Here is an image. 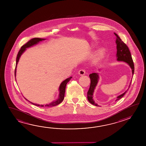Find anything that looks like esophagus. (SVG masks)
<instances>
[{
    "instance_id": "34e87169",
    "label": "esophagus",
    "mask_w": 146,
    "mask_h": 146,
    "mask_svg": "<svg viewBox=\"0 0 146 146\" xmlns=\"http://www.w3.org/2000/svg\"><path fill=\"white\" fill-rule=\"evenodd\" d=\"M85 73H86L85 70L84 69H80L79 70V71H78V74H79V75H80V76L84 75L85 74Z\"/></svg>"
}]
</instances>
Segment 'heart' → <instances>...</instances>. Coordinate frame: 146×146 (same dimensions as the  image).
<instances>
[{
    "label": "heart",
    "mask_w": 146,
    "mask_h": 146,
    "mask_svg": "<svg viewBox=\"0 0 146 146\" xmlns=\"http://www.w3.org/2000/svg\"><path fill=\"white\" fill-rule=\"evenodd\" d=\"M104 54V50L103 49H101L99 52H98L97 54L96 55V60L97 61H98L103 56V55Z\"/></svg>",
    "instance_id": "b5f03b06"
}]
</instances>
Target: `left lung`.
Here are the masks:
<instances>
[{
  "mask_svg": "<svg viewBox=\"0 0 146 146\" xmlns=\"http://www.w3.org/2000/svg\"><path fill=\"white\" fill-rule=\"evenodd\" d=\"M114 34H115V36H116V37H117L115 43L117 44V60L123 61V62H124L127 63L129 65L130 68H131L132 73V75H133L134 72V64H133V62L131 55V53L129 51V48L126 45V44H125L122 41V40L120 38L117 34H115V33H114ZM89 76L91 79V84H90V88H89L88 93H87L88 99V101L91 104L98 106L99 105L95 102V101L93 99V96L94 90L96 88L97 84H98L99 75L97 73H93L90 74ZM131 81L130 82L129 88H130V86ZM126 92L127 91H126L124 93L117 96L116 98V100L115 101H116L119 100V99H121L123 96H124Z\"/></svg>",
  "mask_w": 146,
  "mask_h": 146,
  "instance_id": "obj_1",
  "label": "left lung"
}]
</instances>
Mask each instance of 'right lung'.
Listing matches in <instances>:
<instances>
[{
    "instance_id": "obj_1",
    "label": "right lung",
    "mask_w": 146,
    "mask_h": 146,
    "mask_svg": "<svg viewBox=\"0 0 146 146\" xmlns=\"http://www.w3.org/2000/svg\"><path fill=\"white\" fill-rule=\"evenodd\" d=\"M45 38H33L31 39L30 41H29L27 43H26L25 44H24V45L22 46L21 48L19 50V52L17 54V58H16V67H15V76L16 77V68H17V65L18 64V62H19L20 58L22 55V54L24 52V51L26 50L27 48H29L31 46H34V45H36V44L40 42V41H43L45 40ZM72 77H70L68 78H67L65 79L64 81H62L61 84H60V87H59V92H60V94H59V96H58V98L56 100L53 101L52 102L50 103V104H46L45 106H47V107H52V106H54L56 105L59 104L60 103L62 102L64 99V96H65V91H66V84L70 80V79L72 78ZM27 100L29 101V102H31V104H34V105H36V106H42L43 107L44 106V105H39V104H35V103H32L31 102H30L26 98H25Z\"/></svg>"
}]
</instances>
